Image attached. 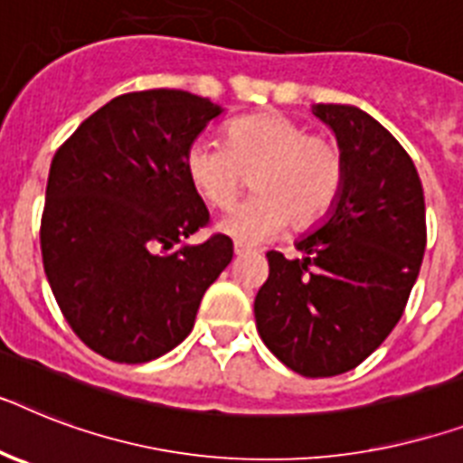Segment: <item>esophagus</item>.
<instances>
[{
    "label": "esophagus",
    "instance_id": "obj_1",
    "mask_svg": "<svg viewBox=\"0 0 463 463\" xmlns=\"http://www.w3.org/2000/svg\"><path fill=\"white\" fill-rule=\"evenodd\" d=\"M232 250H235V257H242V254H247V247H244V244H240V242H235V247H232Z\"/></svg>",
    "mask_w": 463,
    "mask_h": 463
}]
</instances>
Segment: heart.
<instances>
[{"label": "heart", "mask_w": 463, "mask_h": 463, "mask_svg": "<svg viewBox=\"0 0 463 463\" xmlns=\"http://www.w3.org/2000/svg\"><path fill=\"white\" fill-rule=\"evenodd\" d=\"M185 175L213 209H225L254 175V197L232 206L216 228L240 244H261L292 223L307 231L340 197L345 156L335 140L280 114L235 118L223 128V145L197 140L185 152Z\"/></svg>", "instance_id": "b5f03b06"}]
</instances>
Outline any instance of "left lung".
I'll list each match as a JSON object with an SVG mask.
<instances>
[{
  "label": "left lung",
  "instance_id": "left-lung-1",
  "mask_svg": "<svg viewBox=\"0 0 463 463\" xmlns=\"http://www.w3.org/2000/svg\"><path fill=\"white\" fill-rule=\"evenodd\" d=\"M311 111L345 156L340 197L295 244L299 257L266 254L254 318L285 366L328 378L359 366L404 314L426 251V202L411 156L373 116L349 104Z\"/></svg>",
  "mask_w": 463,
  "mask_h": 463
}]
</instances>
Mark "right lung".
<instances>
[{
  "instance_id": "1",
  "label": "right lung",
  "mask_w": 463,
  "mask_h": 463,
  "mask_svg": "<svg viewBox=\"0 0 463 463\" xmlns=\"http://www.w3.org/2000/svg\"><path fill=\"white\" fill-rule=\"evenodd\" d=\"M223 114L183 90L116 97L52 159L40 247L49 288L73 333L97 354L145 364L190 335L206 288L231 264L185 175L187 146Z\"/></svg>"
}]
</instances>
